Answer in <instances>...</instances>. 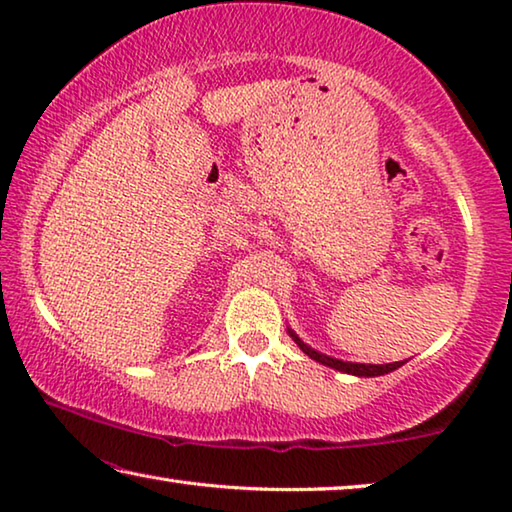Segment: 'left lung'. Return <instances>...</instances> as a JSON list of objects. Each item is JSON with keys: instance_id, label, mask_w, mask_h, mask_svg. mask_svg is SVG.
I'll return each instance as SVG.
<instances>
[{"instance_id": "obj_1", "label": "left lung", "mask_w": 512, "mask_h": 512, "mask_svg": "<svg viewBox=\"0 0 512 512\" xmlns=\"http://www.w3.org/2000/svg\"><path fill=\"white\" fill-rule=\"evenodd\" d=\"M291 339L298 343V348L307 354L309 359H314L318 363H323V366H329L334 370H341V372H348V375H357V377H379V375H388V372H393L402 366L404 361H395V363H381V366H375V363H350V361H341V359H332L327 357V354H320L314 348H309L305 341L298 339V334L289 329Z\"/></svg>"}]
</instances>
